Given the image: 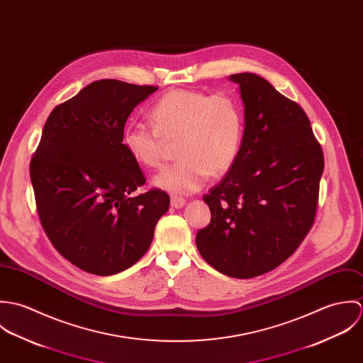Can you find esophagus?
<instances>
[{
    "label": "esophagus",
    "mask_w": 363,
    "mask_h": 363,
    "mask_svg": "<svg viewBox=\"0 0 363 363\" xmlns=\"http://www.w3.org/2000/svg\"><path fill=\"white\" fill-rule=\"evenodd\" d=\"M186 204V200L183 197H179V196H172L170 199V206L173 208H182L184 207Z\"/></svg>",
    "instance_id": "34e87169"
}]
</instances>
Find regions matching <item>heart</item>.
<instances>
[{"mask_svg":"<svg viewBox=\"0 0 363 363\" xmlns=\"http://www.w3.org/2000/svg\"><path fill=\"white\" fill-rule=\"evenodd\" d=\"M151 121L152 125H128L123 144L138 164L159 169L167 143H179L177 156L182 160L155 177L157 187L177 194L200 190L209 173L219 176L228 172L243 141L242 107L226 94L172 91L152 107Z\"/></svg>","mask_w":363,"mask_h":363,"instance_id":"1","label":"heart"}]
</instances>
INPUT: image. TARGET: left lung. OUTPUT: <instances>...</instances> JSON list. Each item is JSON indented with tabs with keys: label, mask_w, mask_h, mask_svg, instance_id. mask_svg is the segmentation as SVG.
<instances>
[{
	"label": "left lung",
	"mask_w": 363,
	"mask_h": 363,
	"mask_svg": "<svg viewBox=\"0 0 363 363\" xmlns=\"http://www.w3.org/2000/svg\"><path fill=\"white\" fill-rule=\"evenodd\" d=\"M230 81L245 104L243 141L232 167L203 197L211 222L196 243L216 271L246 279L277 268L309 233L324 156L299 104L256 74Z\"/></svg>",
	"instance_id": "8db88e82"
}]
</instances>
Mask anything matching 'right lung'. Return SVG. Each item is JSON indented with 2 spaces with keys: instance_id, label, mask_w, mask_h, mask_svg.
<instances>
[{
  "instance_id": "1",
  "label": "right lung",
  "mask_w": 363,
  "mask_h": 363,
  "mask_svg": "<svg viewBox=\"0 0 363 363\" xmlns=\"http://www.w3.org/2000/svg\"><path fill=\"white\" fill-rule=\"evenodd\" d=\"M157 86L101 79L52 108L30 180L40 223L54 249L75 267L113 275L150 249L169 194L145 184L123 144L134 107Z\"/></svg>"
}]
</instances>
